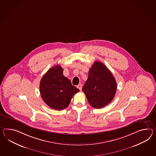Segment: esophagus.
<instances>
[{
	"label": "esophagus",
	"mask_w": 156,
	"mask_h": 156,
	"mask_svg": "<svg viewBox=\"0 0 156 156\" xmlns=\"http://www.w3.org/2000/svg\"><path fill=\"white\" fill-rule=\"evenodd\" d=\"M76 87L78 88L79 90H80H80H82V84H78L77 86H76Z\"/></svg>",
	"instance_id": "obj_1"
}]
</instances>
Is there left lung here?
<instances>
[{
    "instance_id": "left-lung-1",
    "label": "left lung",
    "mask_w": 156,
    "mask_h": 156,
    "mask_svg": "<svg viewBox=\"0 0 156 156\" xmlns=\"http://www.w3.org/2000/svg\"><path fill=\"white\" fill-rule=\"evenodd\" d=\"M116 90L117 83L110 70L102 62L95 61L82 88L90 105L96 109L106 106L114 98Z\"/></svg>"
}]
</instances>
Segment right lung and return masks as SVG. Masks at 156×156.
I'll return each mask as SVG.
<instances>
[{"instance_id":"obj_1","label":"right lung","mask_w":156,"mask_h":156,"mask_svg":"<svg viewBox=\"0 0 156 156\" xmlns=\"http://www.w3.org/2000/svg\"><path fill=\"white\" fill-rule=\"evenodd\" d=\"M39 89L44 103L50 108L57 110H63L67 108L73 96L80 91L63 75V69L60 65L50 69L43 76Z\"/></svg>"}]
</instances>
